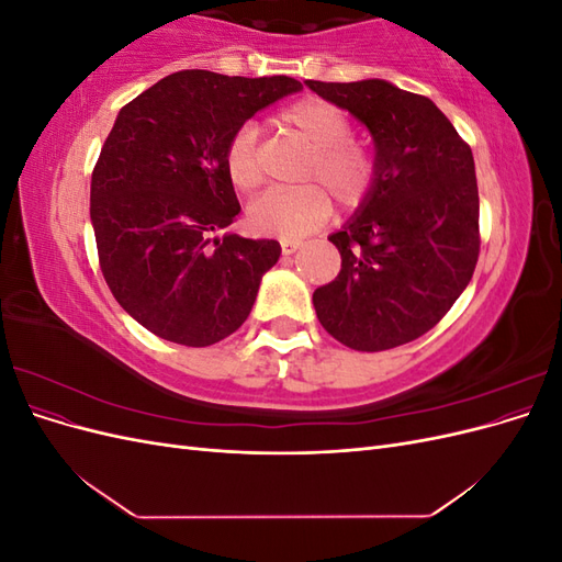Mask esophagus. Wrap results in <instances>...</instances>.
Segmentation results:
<instances>
[{
  "mask_svg": "<svg viewBox=\"0 0 562 562\" xmlns=\"http://www.w3.org/2000/svg\"><path fill=\"white\" fill-rule=\"evenodd\" d=\"M302 248V241H291V239H283L281 241V252L283 255H293L295 250H300Z\"/></svg>",
  "mask_w": 562,
  "mask_h": 562,
  "instance_id": "34e87169",
  "label": "esophagus"
}]
</instances>
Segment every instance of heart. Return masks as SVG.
<instances>
[{
    "label": "heart",
    "mask_w": 562,
    "mask_h": 562,
    "mask_svg": "<svg viewBox=\"0 0 562 562\" xmlns=\"http://www.w3.org/2000/svg\"><path fill=\"white\" fill-rule=\"evenodd\" d=\"M279 124L312 147L302 180L316 184L267 192L255 199L248 209V225L260 236L302 239L328 220L330 199L326 191L339 206H359L372 187L375 164L359 143L349 138L347 114L328 100L302 98L279 114ZM225 173L239 192H252L262 184L258 128L252 124L232 133L225 147Z\"/></svg>",
    "instance_id": "obj_1"
}]
</instances>
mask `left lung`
<instances>
[{"label":"left lung","instance_id":"1","mask_svg":"<svg viewBox=\"0 0 562 562\" xmlns=\"http://www.w3.org/2000/svg\"><path fill=\"white\" fill-rule=\"evenodd\" d=\"M304 83L359 119L375 143L370 192L328 236L342 269L314 291L316 316L356 351L413 342L450 312L479 262L471 147L429 98L391 81Z\"/></svg>","mask_w":562,"mask_h":562}]
</instances>
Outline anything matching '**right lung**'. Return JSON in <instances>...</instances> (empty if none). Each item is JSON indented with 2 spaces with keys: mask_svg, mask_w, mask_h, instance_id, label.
<instances>
[{
  "mask_svg": "<svg viewBox=\"0 0 562 562\" xmlns=\"http://www.w3.org/2000/svg\"><path fill=\"white\" fill-rule=\"evenodd\" d=\"M297 91L291 77L182 70L119 112L91 176V225L114 300L149 333L209 347L248 318L281 246L211 239L241 211L225 147L255 112Z\"/></svg>",
  "mask_w": 562,
  "mask_h": 562,
  "instance_id": "add662e5",
  "label": "right lung"
}]
</instances>
